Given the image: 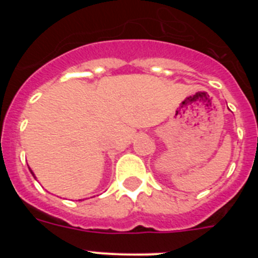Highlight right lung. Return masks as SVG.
I'll return each mask as SVG.
<instances>
[{
	"label": "right lung",
	"instance_id": "right-lung-1",
	"mask_svg": "<svg viewBox=\"0 0 258 258\" xmlns=\"http://www.w3.org/2000/svg\"><path fill=\"white\" fill-rule=\"evenodd\" d=\"M29 170H31V169H29ZM31 173H32V174H33V172H32V170H31ZM33 177H35V174H33ZM35 178H36V177H35Z\"/></svg>",
	"mask_w": 258,
	"mask_h": 258
}]
</instances>
